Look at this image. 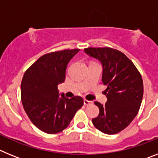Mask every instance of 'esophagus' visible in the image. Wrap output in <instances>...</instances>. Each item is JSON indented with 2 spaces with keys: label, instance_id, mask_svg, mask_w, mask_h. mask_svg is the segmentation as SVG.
<instances>
[{
  "label": "esophagus",
  "instance_id": "esophagus-1",
  "mask_svg": "<svg viewBox=\"0 0 158 158\" xmlns=\"http://www.w3.org/2000/svg\"><path fill=\"white\" fill-rule=\"evenodd\" d=\"M93 104V102H92V101H89V100H85V99L84 100V104H85V106H89V105H90V104Z\"/></svg>",
  "mask_w": 158,
  "mask_h": 158
}]
</instances>
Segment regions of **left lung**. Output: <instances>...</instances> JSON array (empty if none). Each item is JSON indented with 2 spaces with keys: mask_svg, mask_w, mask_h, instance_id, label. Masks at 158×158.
<instances>
[{
  "mask_svg": "<svg viewBox=\"0 0 158 158\" xmlns=\"http://www.w3.org/2000/svg\"><path fill=\"white\" fill-rule=\"evenodd\" d=\"M85 52L97 58L103 65L102 81L107 85L104 105L97 101L98 116L92 119L96 129L115 135L132 122L140 108L143 81L134 63L123 52L111 47H88Z\"/></svg>",
  "mask_w": 158,
  "mask_h": 158,
  "instance_id": "obj_1",
  "label": "left lung"
}]
</instances>
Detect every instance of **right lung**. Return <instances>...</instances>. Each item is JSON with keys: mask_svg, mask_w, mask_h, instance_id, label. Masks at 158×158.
Listing matches in <instances>:
<instances>
[{"mask_svg": "<svg viewBox=\"0 0 158 158\" xmlns=\"http://www.w3.org/2000/svg\"><path fill=\"white\" fill-rule=\"evenodd\" d=\"M79 49H66L40 57L24 73L21 81V100L25 112L35 126L47 134H57L69 126L84 100L62 94L58 84L65 78L67 64Z\"/></svg>", "mask_w": 158, "mask_h": 158, "instance_id": "right-lung-1", "label": "right lung"}]
</instances>
